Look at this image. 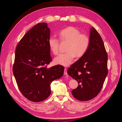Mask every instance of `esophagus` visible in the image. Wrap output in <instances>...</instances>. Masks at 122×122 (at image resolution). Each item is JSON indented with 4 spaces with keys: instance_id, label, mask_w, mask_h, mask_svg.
Returning a JSON list of instances; mask_svg holds the SVG:
<instances>
[{
    "instance_id": "esophagus-1",
    "label": "esophagus",
    "mask_w": 122,
    "mask_h": 122,
    "mask_svg": "<svg viewBox=\"0 0 122 122\" xmlns=\"http://www.w3.org/2000/svg\"><path fill=\"white\" fill-rule=\"evenodd\" d=\"M64 74L65 75H67V68H66L64 69Z\"/></svg>"
}]
</instances>
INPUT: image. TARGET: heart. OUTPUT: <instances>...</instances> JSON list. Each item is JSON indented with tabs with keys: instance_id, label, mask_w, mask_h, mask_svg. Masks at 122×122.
Instances as JSON below:
<instances>
[{
	"instance_id": "heart-1",
	"label": "heart",
	"mask_w": 122,
	"mask_h": 122,
	"mask_svg": "<svg viewBox=\"0 0 122 122\" xmlns=\"http://www.w3.org/2000/svg\"><path fill=\"white\" fill-rule=\"evenodd\" d=\"M61 41L68 42L66 52L61 53L54 59L56 65L67 66L71 65L76 56L79 58L86 53L90 43L89 36L86 34H81L79 29L73 26H69L61 30L58 34ZM50 49L54 54L59 52V40L50 36L48 39Z\"/></svg>"
}]
</instances>
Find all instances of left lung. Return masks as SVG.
Wrapping results in <instances>:
<instances>
[{"label":"left lung","mask_w":122,"mask_h":122,"mask_svg":"<svg viewBox=\"0 0 122 122\" xmlns=\"http://www.w3.org/2000/svg\"><path fill=\"white\" fill-rule=\"evenodd\" d=\"M90 39L86 53L67 71L78 83L72 94L79 101H88L97 96L108 74L107 54L100 35L93 27L91 28Z\"/></svg>","instance_id":"obj_1"}]
</instances>
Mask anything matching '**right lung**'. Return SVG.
Segmentation results:
<instances>
[{"label": "right lung", "mask_w": 122, "mask_h": 122, "mask_svg": "<svg viewBox=\"0 0 122 122\" xmlns=\"http://www.w3.org/2000/svg\"><path fill=\"white\" fill-rule=\"evenodd\" d=\"M50 34L46 23H38L23 36L16 47L14 75L21 93L32 102H41L48 97L51 82L64 74L62 66L47 68L52 61L48 42Z\"/></svg>", "instance_id": "1"}]
</instances>
